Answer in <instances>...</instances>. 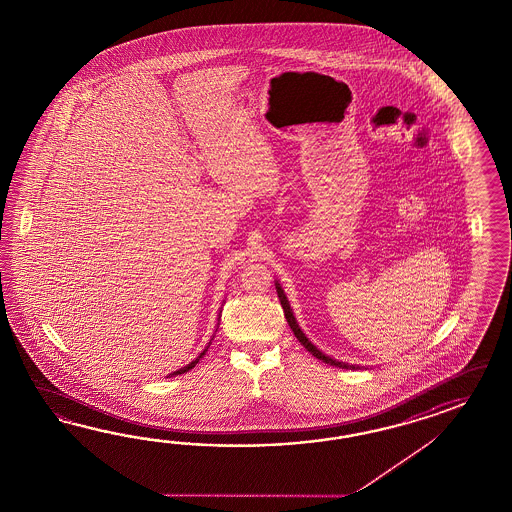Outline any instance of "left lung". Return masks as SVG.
<instances>
[{
    "label": "left lung",
    "instance_id": "8db88e82",
    "mask_svg": "<svg viewBox=\"0 0 512 512\" xmlns=\"http://www.w3.org/2000/svg\"><path fill=\"white\" fill-rule=\"evenodd\" d=\"M275 288H277V296H279L281 307H283V311H285V318H287L288 325H290V329L294 331L296 338H298L301 344H303V348L307 349V351H311L312 355H314L316 359L327 362V364H331V366H338V368H355V366H349V364H346V362H338L335 361V359H331V357H327V355H324L320 349H316V346H312L311 342H309V338L303 335V331H301L300 325H298V322H296V318H294L292 309H290V305H288L287 296H285L283 288L279 287V283H275Z\"/></svg>",
    "mask_w": 512,
    "mask_h": 512
}]
</instances>
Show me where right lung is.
Wrapping results in <instances>:
<instances>
[{"label":"right lung","mask_w":512,"mask_h":512,"mask_svg":"<svg viewBox=\"0 0 512 512\" xmlns=\"http://www.w3.org/2000/svg\"><path fill=\"white\" fill-rule=\"evenodd\" d=\"M205 351H207V349H205ZM205 351H203V353H201L200 357H198V359H196V361L190 362V364H187V366H185V368H181V370H175L174 374H170V375L185 374V372H188V370H192V368H194V366H196V362L200 361L201 357H203V355H205Z\"/></svg>","instance_id":"obj_1"}]
</instances>
